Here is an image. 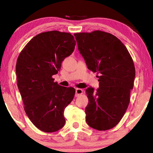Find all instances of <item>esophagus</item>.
Returning <instances> with one entry per match:
<instances>
[{"mask_svg":"<svg viewBox=\"0 0 153 153\" xmlns=\"http://www.w3.org/2000/svg\"><path fill=\"white\" fill-rule=\"evenodd\" d=\"M83 94V90L80 88H76V97H79V95Z\"/></svg>","mask_w":153,"mask_h":153,"instance_id":"obj_1","label":"esophagus"}]
</instances>
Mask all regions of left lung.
Returning a JSON list of instances; mask_svg holds the SVG:
<instances>
[{"instance_id":"obj_1","label":"left lung","mask_w":153,"mask_h":153,"mask_svg":"<svg viewBox=\"0 0 153 153\" xmlns=\"http://www.w3.org/2000/svg\"><path fill=\"white\" fill-rule=\"evenodd\" d=\"M74 36L88 68L97 73L99 82L97 90H86V121L97 130L110 129L121 121L129 105L136 75L133 59L125 45L110 33L96 30Z\"/></svg>"}]
</instances>
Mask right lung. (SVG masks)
Returning a JSON list of instances; mask_svg holds the SVG:
<instances>
[{
  "mask_svg": "<svg viewBox=\"0 0 153 153\" xmlns=\"http://www.w3.org/2000/svg\"><path fill=\"white\" fill-rule=\"evenodd\" d=\"M76 44L69 33L42 32L25 46L17 58V86L24 110L33 125L45 132L58 131L65 123V108L74 99L76 90L60 86L52 76L60 70Z\"/></svg>",
  "mask_w": 153,
  "mask_h": 153,
  "instance_id": "add662e5",
  "label": "right lung"
}]
</instances>
